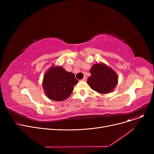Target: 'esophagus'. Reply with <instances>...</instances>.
I'll return each mask as SVG.
<instances>
[{
    "mask_svg": "<svg viewBox=\"0 0 154 154\" xmlns=\"http://www.w3.org/2000/svg\"><path fill=\"white\" fill-rule=\"evenodd\" d=\"M86 80H87V77H84L81 80H82V81H85Z\"/></svg>",
    "mask_w": 154,
    "mask_h": 154,
    "instance_id": "esophagus-1",
    "label": "esophagus"
}]
</instances>
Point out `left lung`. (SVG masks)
<instances>
[{
	"mask_svg": "<svg viewBox=\"0 0 154 154\" xmlns=\"http://www.w3.org/2000/svg\"><path fill=\"white\" fill-rule=\"evenodd\" d=\"M91 75L87 83L94 91L107 94L113 91L118 82L116 73L111 68L102 63H95L91 68Z\"/></svg>",
	"mask_w": 154,
	"mask_h": 154,
	"instance_id": "obj_1",
	"label": "left lung"
}]
</instances>
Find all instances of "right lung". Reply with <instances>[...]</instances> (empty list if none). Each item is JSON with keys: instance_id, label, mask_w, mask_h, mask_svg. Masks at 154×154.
I'll list each match as a JSON object with an SVG mask.
<instances>
[{"instance_id": "1", "label": "right lung", "mask_w": 154, "mask_h": 154, "mask_svg": "<svg viewBox=\"0 0 154 154\" xmlns=\"http://www.w3.org/2000/svg\"><path fill=\"white\" fill-rule=\"evenodd\" d=\"M77 83L74 74L62 67H52L44 77L42 85L48 99L62 101L69 97Z\"/></svg>"}]
</instances>
